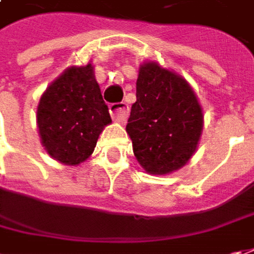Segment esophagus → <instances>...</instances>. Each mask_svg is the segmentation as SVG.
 <instances>
[{"instance_id":"obj_1","label":"esophagus","mask_w":254,"mask_h":254,"mask_svg":"<svg viewBox=\"0 0 254 254\" xmlns=\"http://www.w3.org/2000/svg\"><path fill=\"white\" fill-rule=\"evenodd\" d=\"M109 112L112 119L118 122V124H124L127 119V114H129V108L125 102H121V104H112L109 105Z\"/></svg>"}]
</instances>
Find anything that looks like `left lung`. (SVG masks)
I'll list each match as a JSON object with an SVG mask.
<instances>
[{
  "mask_svg": "<svg viewBox=\"0 0 254 254\" xmlns=\"http://www.w3.org/2000/svg\"><path fill=\"white\" fill-rule=\"evenodd\" d=\"M127 132L145 172L169 175L194 155L203 132V109L182 75L146 61L139 66Z\"/></svg>",
  "mask_w": 254,
  "mask_h": 254,
  "instance_id": "obj_1",
  "label": "left lung"
}]
</instances>
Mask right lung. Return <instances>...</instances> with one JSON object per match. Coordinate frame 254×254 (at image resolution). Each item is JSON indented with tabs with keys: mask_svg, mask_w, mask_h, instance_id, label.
Returning a JSON list of instances; mask_svg holds the SVG:
<instances>
[{
	"mask_svg": "<svg viewBox=\"0 0 254 254\" xmlns=\"http://www.w3.org/2000/svg\"><path fill=\"white\" fill-rule=\"evenodd\" d=\"M111 122L91 62L66 68L41 95L37 108L41 145L66 166L88 159Z\"/></svg>",
	"mask_w": 254,
	"mask_h": 254,
	"instance_id": "add662e5",
	"label": "right lung"
}]
</instances>
